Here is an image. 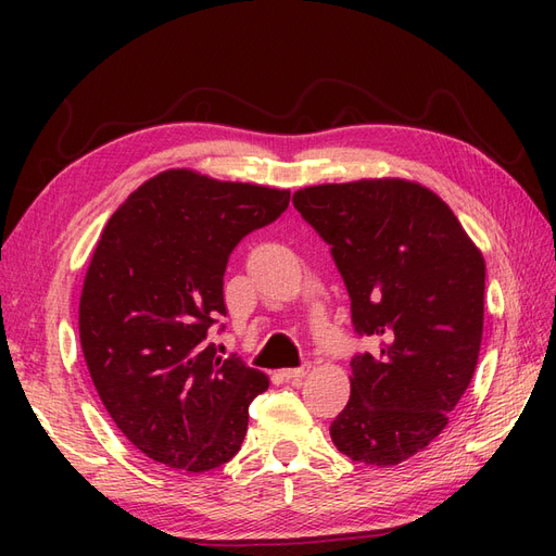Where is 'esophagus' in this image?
Wrapping results in <instances>:
<instances>
[{"label": "esophagus", "mask_w": 556, "mask_h": 556, "mask_svg": "<svg viewBox=\"0 0 556 556\" xmlns=\"http://www.w3.org/2000/svg\"><path fill=\"white\" fill-rule=\"evenodd\" d=\"M306 374H308V364L296 366V368H285L282 378H285V380H299V378H304Z\"/></svg>", "instance_id": "1"}]
</instances>
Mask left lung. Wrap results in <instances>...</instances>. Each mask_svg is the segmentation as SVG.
Returning <instances> with one entry per match:
<instances>
[{"mask_svg":"<svg viewBox=\"0 0 556 556\" xmlns=\"http://www.w3.org/2000/svg\"><path fill=\"white\" fill-rule=\"evenodd\" d=\"M292 204L331 245L352 329L378 343L350 362L331 441L352 462H406L445 429L476 374L484 260L445 201L417 182L315 185Z\"/></svg>","mask_w":556,"mask_h":556,"instance_id":"1","label":"left lung"}]
</instances>
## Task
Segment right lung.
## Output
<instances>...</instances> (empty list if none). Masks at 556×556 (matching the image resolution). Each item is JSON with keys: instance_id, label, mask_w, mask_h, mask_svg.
<instances>
[{"instance_id": "1", "label": "right lung", "mask_w": 556, "mask_h": 556, "mask_svg": "<svg viewBox=\"0 0 556 556\" xmlns=\"http://www.w3.org/2000/svg\"><path fill=\"white\" fill-rule=\"evenodd\" d=\"M288 206V190L172 169L106 223L83 282L80 348L113 422L146 457L204 473L241 450L268 378L217 357L206 336L227 315L233 248Z\"/></svg>"}]
</instances>
